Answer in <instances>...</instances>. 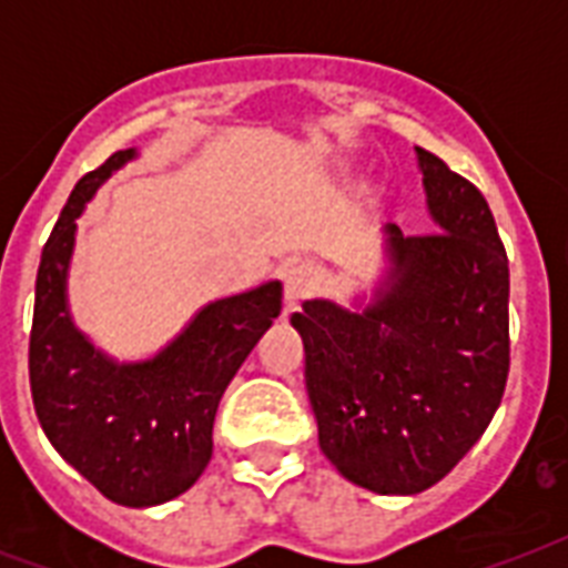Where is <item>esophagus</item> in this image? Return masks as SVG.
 Returning a JSON list of instances; mask_svg holds the SVG:
<instances>
[{
    "mask_svg": "<svg viewBox=\"0 0 568 568\" xmlns=\"http://www.w3.org/2000/svg\"><path fill=\"white\" fill-rule=\"evenodd\" d=\"M324 283V274H321L318 265L312 262H294V265L285 267L283 274V294H285V310H294L303 297L315 294Z\"/></svg>",
    "mask_w": 568,
    "mask_h": 568,
    "instance_id": "1",
    "label": "esophagus"
}]
</instances>
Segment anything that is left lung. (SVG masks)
<instances>
[{
    "instance_id": "1",
    "label": "left lung",
    "mask_w": 568,
    "mask_h": 568,
    "mask_svg": "<svg viewBox=\"0 0 568 568\" xmlns=\"http://www.w3.org/2000/svg\"><path fill=\"white\" fill-rule=\"evenodd\" d=\"M433 230L388 223L386 267L354 306L294 312L324 457L377 495L439 484L493 422L510 372V267L484 194L415 146Z\"/></svg>"
}]
</instances>
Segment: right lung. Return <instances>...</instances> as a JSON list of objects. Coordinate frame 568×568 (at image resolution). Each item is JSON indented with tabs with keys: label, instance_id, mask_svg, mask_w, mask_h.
Segmentation results:
<instances>
[{
	"label": "right lung",
	"instance_id": "obj_1",
	"mask_svg": "<svg viewBox=\"0 0 568 568\" xmlns=\"http://www.w3.org/2000/svg\"><path fill=\"white\" fill-rule=\"evenodd\" d=\"M138 159L120 150L75 182L49 235L34 285L29 379L52 448L109 501L155 507L189 493L212 459L214 413L230 379L283 310V283L205 303L146 359L120 363L75 327L67 276L75 221L102 182Z\"/></svg>",
	"mask_w": 568,
	"mask_h": 568
}]
</instances>
